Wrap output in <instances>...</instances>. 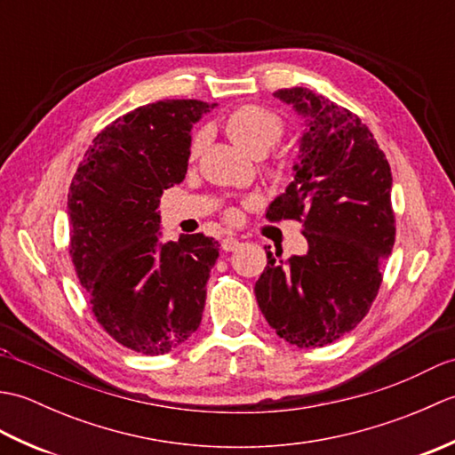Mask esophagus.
Returning a JSON list of instances; mask_svg holds the SVG:
<instances>
[{
	"mask_svg": "<svg viewBox=\"0 0 455 455\" xmlns=\"http://www.w3.org/2000/svg\"><path fill=\"white\" fill-rule=\"evenodd\" d=\"M240 246V240L236 238V236H225L222 238V243H220V248L225 250V252H233V250H236Z\"/></svg>",
	"mask_w": 455,
	"mask_h": 455,
	"instance_id": "obj_1",
	"label": "esophagus"
}]
</instances>
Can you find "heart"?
Returning a JSON list of instances; mask_svg holds the SVG:
<instances>
[{
    "label": "heart",
    "instance_id": "1",
    "mask_svg": "<svg viewBox=\"0 0 455 455\" xmlns=\"http://www.w3.org/2000/svg\"><path fill=\"white\" fill-rule=\"evenodd\" d=\"M222 129H225L230 140L236 142L250 156L262 158L283 139L285 121L274 109L264 108V105L246 103L227 115L225 121H222ZM203 144H205V134L197 132L189 144L191 162H196L201 156ZM266 176L274 181H282L285 180V168L279 162L266 164ZM225 217L228 220H236L238 211L228 209Z\"/></svg>",
    "mask_w": 455,
    "mask_h": 455
}]
</instances>
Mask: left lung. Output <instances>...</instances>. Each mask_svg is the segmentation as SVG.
Masks as SVG:
<instances>
[{
	"label": "left lung",
	"mask_w": 455,
	"mask_h": 455,
	"mask_svg": "<svg viewBox=\"0 0 455 455\" xmlns=\"http://www.w3.org/2000/svg\"><path fill=\"white\" fill-rule=\"evenodd\" d=\"M307 129L295 180L267 209L269 220L303 222L305 256L275 259L256 282L258 307L279 338L321 347L362 323L395 244L391 168L362 119L307 88L277 90Z\"/></svg>",
	"instance_id": "obj_1"
}]
</instances>
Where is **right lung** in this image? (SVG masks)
Listing matches in <instances>:
<instances>
[{
    "label": "right lung",
    "instance_id": "right-lung-1",
    "mask_svg": "<svg viewBox=\"0 0 455 455\" xmlns=\"http://www.w3.org/2000/svg\"><path fill=\"white\" fill-rule=\"evenodd\" d=\"M215 103L164 100L108 124L68 193L70 256L93 316L139 354H168L201 324L219 243H160L162 191L186 178L191 127Z\"/></svg>",
    "mask_w": 455,
    "mask_h": 455
}]
</instances>
